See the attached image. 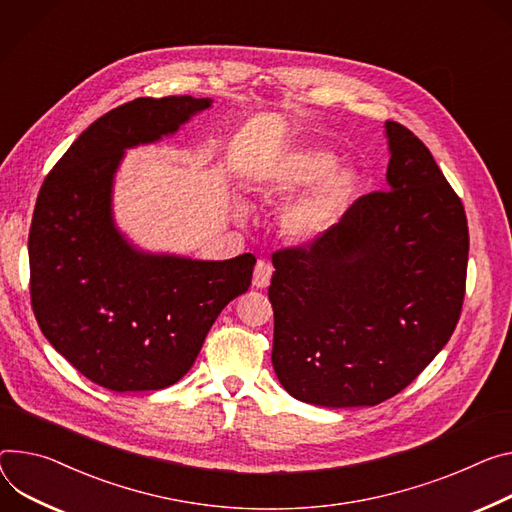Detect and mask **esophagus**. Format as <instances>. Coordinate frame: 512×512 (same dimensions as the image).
Masks as SVG:
<instances>
[{
    "label": "esophagus",
    "mask_w": 512,
    "mask_h": 512,
    "mask_svg": "<svg viewBox=\"0 0 512 512\" xmlns=\"http://www.w3.org/2000/svg\"><path fill=\"white\" fill-rule=\"evenodd\" d=\"M271 271H273V267L267 261L259 259L257 265H255V273H253V286L255 288H267L269 280H271Z\"/></svg>",
    "instance_id": "34e87169"
}]
</instances>
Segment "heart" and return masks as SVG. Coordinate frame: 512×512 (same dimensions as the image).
<instances>
[{"mask_svg": "<svg viewBox=\"0 0 512 512\" xmlns=\"http://www.w3.org/2000/svg\"><path fill=\"white\" fill-rule=\"evenodd\" d=\"M335 164V155L296 147L277 157L263 177V192L273 200H286L306 185L310 190L298 196L282 212V230L294 243L320 239L343 214L357 188V173L347 165Z\"/></svg>", "mask_w": 512, "mask_h": 512, "instance_id": "1", "label": "heart"}]
</instances>
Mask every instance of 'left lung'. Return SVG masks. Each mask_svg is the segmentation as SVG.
<instances>
[{
	"label": "left lung",
	"instance_id": "left-lung-1",
	"mask_svg": "<svg viewBox=\"0 0 512 512\" xmlns=\"http://www.w3.org/2000/svg\"><path fill=\"white\" fill-rule=\"evenodd\" d=\"M388 188L361 196L339 224L273 255L271 363L296 398L376 406L447 345L466 294L463 204L431 151L386 122Z\"/></svg>",
	"mask_w": 512,
	"mask_h": 512
}]
</instances>
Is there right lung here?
<instances>
[{"mask_svg":"<svg viewBox=\"0 0 512 512\" xmlns=\"http://www.w3.org/2000/svg\"><path fill=\"white\" fill-rule=\"evenodd\" d=\"M210 98H138L98 118L46 175L34 206L30 298L42 335L112 392L161 390L188 374L222 308L251 286V253L200 261L134 247L114 222L126 149L175 134Z\"/></svg>","mask_w":512,"mask_h":512,"instance_id":"obj_1","label":"right lung"}]
</instances>
